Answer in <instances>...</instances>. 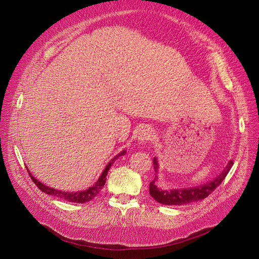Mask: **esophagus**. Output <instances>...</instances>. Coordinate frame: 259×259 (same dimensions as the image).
I'll return each mask as SVG.
<instances>
[{
	"label": "esophagus",
	"instance_id": "obj_1",
	"mask_svg": "<svg viewBox=\"0 0 259 259\" xmlns=\"http://www.w3.org/2000/svg\"><path fill=\"white\" fill-rule=\"evenodd\" d=\"M138 142L142 143V144H147L152 140L153 138V134L151 131H149L148 128H144L142 131H139L138 133Z\"/></svg>",
	"mask_w": 259,
	"mask_h": 259
}]
</instances>
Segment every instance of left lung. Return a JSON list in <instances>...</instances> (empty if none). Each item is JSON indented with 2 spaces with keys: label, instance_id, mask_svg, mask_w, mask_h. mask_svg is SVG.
Listing matches in <instances>:
<instances>
[{
  "label": "left lung",
  "instance_id": "obj_1",
  "mask_svg": "<svg viewBox=\"0 0 259 259\" xmlns=\"http://www.w3.org/2000/svg\"><path fill=\"white\" fill-rule=\"evenodd\" d=\"M233 165V161H229L227 164L226 168L222 171V174L217 176L214 180H210L209 183H206L202 186L187 188V189H173V190H162L159 189L155 185L156 178H158V169L159 164L156 161V158H153V168L155 170V177L149 186V193L151 197L161 204L165 205H185L188 203L200 201L205 199L206 197L213 192L216 188L223 183V180L229 173L231 166Z\"/></svg>",
  "mask_w": 259,
  "mask_h": 259
}]
</instances>
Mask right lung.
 Masks as SVG:
<instances>
[{
    "label": "right lung",
    "mask_w": 259,
    "mask_h": 259,
    "mask_svg": "<svg viewBox=\"0 0 259 259\" xmlns=\"http://www.w3.org/2000/svg\"><path fill=\"white\" fill-rule=\"evenodd\" d=\"M125 153V151H122L120 154H117L116 156H114V159H112L110 162L108 163V165L106 166V168L104 169L103 173H101L99 179L97 180V182L95 183V185H94L93 187L89 188V189H86L84 191H77V192H65V191H60V190H57V189H53V188L51 187H48L43 185L41 182H38L37 179H35L32 175H30L31 179L33 180V183L35 184V186L40 189L42 192L46 193V194H50V195H53V197H56L60 200H65V201H68V202H74V203H86L89 202L91 200H93L94 198L96 197V195L100 192V190L103 189L105 184H106V176L108 174V170L109 168L111 167V165L113 164L114 160H116L117 158H119L120 155H123Z\"/></svg>",
    "instance_id": "obj_1"
}]
</instances>
